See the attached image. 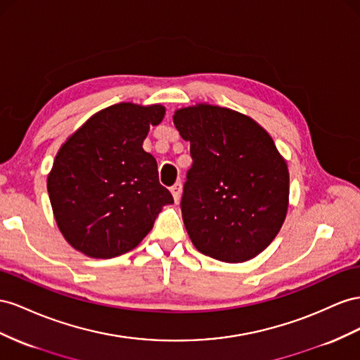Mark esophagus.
I'll list each match as a JSON object with an SVG mask.
<instances>
[{
  "label": "esophagus",
  "mask_w": 360,
  "mask_h": 360,
  "mask_svg": "<svg viewBox=\"0 0 360 360\" xmlns=\"http://www.w3.org/2000/svg\"><path fill=\"white\" fill-rule=\"evenodd\" d=\"M171 193H172L174 200H176V201L180 200V197H181V183L180 181L172 184V186H171Z\"/></svg>",
  "instance_id": "1"
}]
</instances>
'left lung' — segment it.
<instances>
[{"label": "left lung", "mask_w": 360, "mask_h": 360, "mask_svg": "<svg viewBox=\"0 0 360 360\" xmlns=\"http://www.w3.org/2000/svg\"><path fill=\"white\" fill-rule=\"evenodd\" d=\"M191 142L181 217L195 248L227 264L264 251L283 226L289 171L273 138L250 116L212 104L176 110Z\"/></svg>", "instance_id": "1"}]
</instances>
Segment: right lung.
Masks as SVG:
<instances>
[{"label":"right lung","instance_id":"1","mask_svg":"<svg viewBox=\"0 0 360 360\" xmlns=\"http://www.w3.org/2000/svg\"><path fill=\"white\" fill-rule=\"evenodd\" d=\"M160 104L120 103L92 115L62 145L46 188L57 227L68 244L94 259L139 245L159 212L172 204L159 183L158 162L143 151Z\"/></svg>","mask_w":360,"mask_h":360}]
</instances>
